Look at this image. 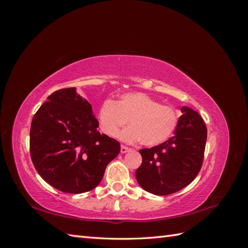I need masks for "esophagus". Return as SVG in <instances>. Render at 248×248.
Instances as JSON below:
<instances>
[{"mask_svg": "<svg viewBox=\"0 0 248 248\" xmlns=\"http://www.w3.org/2000/svg\"><path fill=\"white\" fill-rule=\"evenodd\" d=\"M131 151V149L130 148H128V147H126V146H121V153L122 154H124V153H127V152H130Z\"/></svg>", "mask_w": 248, "mask_h": 248, "instance_id": "esophagus-1", "label": "esophagus"}]
</instances>
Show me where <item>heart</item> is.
Here are the masks:
<instances>
[{
  "instance_id": "1",
  "label": "heart",
  "mask_w": 248,
  "mask_h": 248,
  "mask_svg": "<svg viewBox=\"0 0 248 248\" xmlns=\"http://www.w3.org/2000/svg\"><path fill=\"white\" fill-rule=\"evenodd\" d=\"M129 127L121 133L127 142L141 140L145 146H155L167 140L179 122L175 108L162 104L151 96L140 92L123 94L116 102L108 99L98 111L100 129L109 138H117L120 129Z\"/></svg>"
}]
</instances>
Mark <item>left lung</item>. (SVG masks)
<instances>
[{
    "label": "left lung",
    "instance_id": "1",
    "mask_svg": "<svg viewBox=\"0 0 248 248\" xmlns=\"http://www.w3.org/2000/svg\"><path fill=\"white\" fill-rule=\"evenodd\" d=\"M174 137L150 149H141L140 167L136 170L142 189L167 196L181 190L199 174L204 159L207 128L204 120L188 107L181 108Z\"/></svg>",
    "mask_w": 248,
    "mask_h": 248
}]
</instances>
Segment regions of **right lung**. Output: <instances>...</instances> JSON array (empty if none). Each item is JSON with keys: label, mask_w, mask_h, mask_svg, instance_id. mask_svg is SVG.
Instances as JSON below:
<instances>
[{"label": "right lung", "mask_w": 248, "mask_h": 248, "mask_svg": "<svg viewBox=\"0 0 248 248\" xmlns=\"http://www.w3.org/2000/svg\"><path fill=\"white\" fill-rule=\"evenodd\" d=\"M92 106L76 88L61 89L37 110L30 130V152L36 170L55 188L68 193L94 189L119 141L97 131Z\"/></svg>", "instance_id": "add662e5"}]
</instances>
